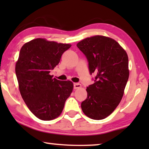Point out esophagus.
Instances as JSON below:
<instances>
[{"label":"esophagus","instance_id":"esophagus-1","mask_svg":"<svg viewBox=\"0 0 149 149\" xmlns=\"http://www.w3.org/2000/svg\"><path fill=\"white\" fill-rule=\"evenodd\" d=\"M81 87V85L79 84V83H74V89H79Z\"/></svg>","mask_w":149,"mask_h":149}]
</instances>
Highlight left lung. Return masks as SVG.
<instances>
[{
  "label": "left lung",
  "instance_id": "8db88e82",
  "mask_svg": "<svg viewBox=\"0 0 149 149\" xmlns=\"http://www.w3.org/2000/svg\"><path fill=\"white\" fill-rule=\"evenodd\" d=\"M77 46L86 56L90 74L95 75L94 83L87 87L81 109L91 119H105L123 95L129 78L127 54L116 40L104 36L85 38Z\"/></svg>",
  "mask_w": 149,
  "mask_h": 149
}]
</instances>
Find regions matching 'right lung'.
<instances>
[{
  "label": "right lung",
  "mask_w": 149,
  "mask_h": 149,
  "mask_svg": "<svg viewBox=\"0 0 149 149\" xmlns=\"http://www.w3.org/2000/svg\"><path fill=\"white\" fill-rule=\"evenodd\" d=\"M70 47L36 38L20 49L15 64L19 91L28 109L39 119L50 121L59 117L72 93V82L59 81L49 74Z\"/></svg>",
  "instance_id": "right-lung-1"
}]
</instances>
